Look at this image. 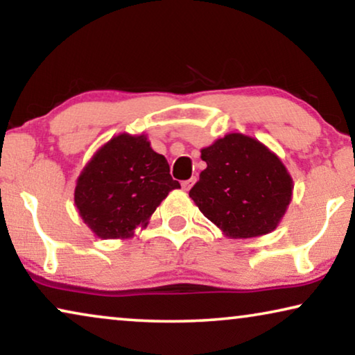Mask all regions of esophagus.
Returning <instances> with one entry per match:
<instances>
[{
	"label": "esophagus",
	"instance_id": "34e87169",
	"mask_svg": "<svg viewBox=\"0 0 355 355\" xmlns=\"http://www.w3.org/2000/svg\"><path fill=\"white\" fill-rule=\"evenodd\" d=\"M193 182H196V178H191V179H187V181H182L181 186H182L184 191H189V189L193 186Z\"/></svg>",
	"mask_w": 355,
	"mask_h": 355
}]
</instances>
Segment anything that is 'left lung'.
<instances>
[{"mask_svg": "<svg viewBox=\"0 0 355 355\" xmlns=\"http://www.w3.org/2000/svg\"><path fill=\"white\" fill-rule=\"evenodd\" d=\"M207 168L189 196L232 239L276 230L293 197V178L268 147L244 134H227L202 148Z\"/></svg>", "mask_w": 355, "mask_h": 355, "instance_id": "1", "label": "left lung"}]
</instances>
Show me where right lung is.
<instances>
[{"label": "right lung", "mask_w": 355, "mask_h": 355, "mask_svg": "<svg viewBox=\"0 0 355 355\" xmlns=\"http://www.w3.org/2000/svg\"><path fill=\"white\" fill-rule=\"evenodd\" d=\"M173 189L163 155L153 152L147 135L119 134L98 148L82 169L74 202L87 226L101 239H128Z\"/></svg>", "instance_id": "obj_1"}]
</instances>
